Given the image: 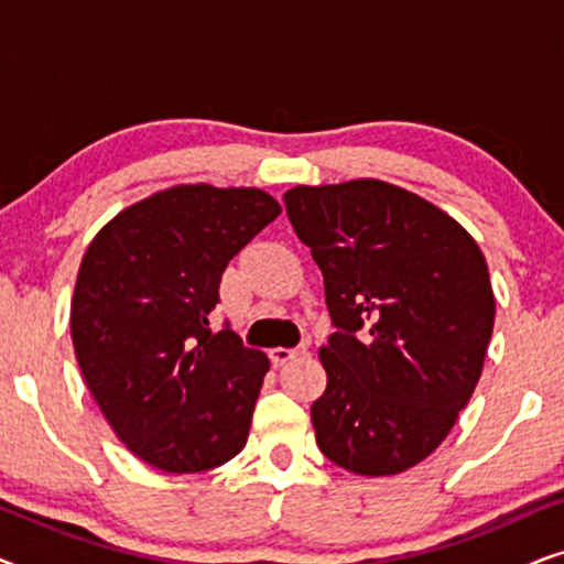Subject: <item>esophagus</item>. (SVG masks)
<instances>
[{
    "mask_svg": "<svg viewBox=\"0 0 564 564\" xmlns=\"http://www.w3.org/2000/svg\"><path fill=\"white\" fill-rule=\"evenodd\" d=\"M305 354H307V341L292 346V349H284V346H276V349L269 351V357H272L274 365L282 367V365H288V361H292V359L305 357Z\"/></svg>",
    "mask_w": 564,
    "mask_h": 564,
    "instance_id": "1",
    "label": "esophagus"
}]
</instances>
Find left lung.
<instances>
[{
    "mask_svg": "<svg viewBox=\"0 0 564 564\" xmlns=\"http://www.w3.org/2000/svg\"><path fill=\"white\" fill-rule=\"evenodd\" d=\"M323 272L334 334L311 419L334 465L398 475L449 434L480 380L496 300L465 228L377 180L284 192Z\"/></svg>",
    "mask_w": 564,
    "mask_h": 564,
    "instance_id": "8db88e82",
    "label": "left lung"
}]
</instances>
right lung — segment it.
<instances>
[{"mask_svg": "<svg viewBox=\"0 0 564 564\" xmlns=\"http://www.w3.org/2000/svg\"><path fill=\"white\" fill-rule=\"evenodd\" d=\"M282 207L261 189L187 184L112 218L84 253L72 338L115 434L164 473H205L246 446L267 354L228 323L215 334L228 261Z\"/></svg>", "mask_w": 564, "mask_h": 564, "instance_id": "right-lung-1", "label": "right lung"}]
</instances>
